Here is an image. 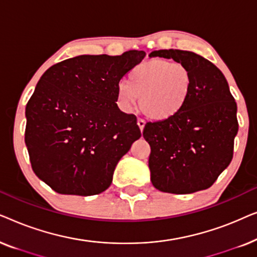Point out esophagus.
<instances>
[{
  "label": "esophagus",
  "instance_id": "obj_1",
  "mask_svg": "<svg viewBox=\"0 0 257 257\" xmlns=\"http://www.w3.org/2000/svg\"><path fill=\"white\" fill-rule=\"evenodd\" d=\"M137 124H138L140 131L143 132L144 127H145V120H144V119H138V120H137Z\"/></svg>",
  "mask_w": 257,
  "mask_h": 257
}]
</instances>
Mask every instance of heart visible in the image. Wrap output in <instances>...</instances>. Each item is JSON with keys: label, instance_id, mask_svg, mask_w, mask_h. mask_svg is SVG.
<instances>
[{"label": "heart", "instance_id": "b5f03b06", "mask_svg": "<svg viewBox=\"0 0 257 257\" xmlns=\"http://www.w3.org/2000/svg\"><path fill=\"white\" fill-rule=\"evenodd\" d=\"M194 87V77L187 65L167 59L153 58L135 66L127 83L117 87V101L130 110L139 97V106L157 121L174 118L187 104Z\"/></svg>", "mask_w": 257, "mask_h": 257}]
</instances>
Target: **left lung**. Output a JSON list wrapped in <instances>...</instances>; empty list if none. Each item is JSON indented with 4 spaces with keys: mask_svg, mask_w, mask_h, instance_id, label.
Listing matches in <instances>:
<instances>
[{
    "mask_svg": "<svg viewBox=\"0 0 257 257\" xmlns=\"http://www.w3.org/2000/svg\"><path fill=\"white\" fill-rule=\"evenodd\" d=\"M150 57L182 63L194 77L184 110L168 120L147 122L144 128L151 146V181L159 191L173 194L209 188L233 159L238 131L236 101L227 80L212 62L192 51L158 50Z\"/></svg>",
    "mask_w": 257,
    "mask_h": 257,
    "instance_id": "obj_1",
    "label": "left lung"
}]
</instances>
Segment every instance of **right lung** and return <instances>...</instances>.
I'll return each instance as SVG.
<instances>
[{
  "label": "right lung",
  "instance_id": "obj_1",
  "mask_svg": "<svg viewBox=\"0 0 257 257\" xmlns=\"http://www.w3.org/2000/svg\"><path fill=\"white\" fill-rule=\"evenodd\" d=\"M145 55L77 56L41 77L24 139L35 174L55 192L86 196L110 187L118 161L142 137L136 115L115 104L117 87Z\"/></svg>",
  "mask_w": 257,
  "mask_h": 257
}]
</instances>
